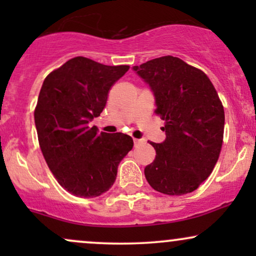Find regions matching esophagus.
I'll return each mask as SVG.
<instances>
[{
  "label": "esophagus",
  "instance_id": "34e87169",
  "mask_svg": "<svg viewBox=\"0 0 256 256\" xmlns=\"http://www.w3.org/2000/svg\"><path fill=\"white\" fill-rule=\"evenodd\" d=\"M134 146H140V143L143 142L142 140H137V138H134Z\"/></svg>",
  "mask_w": 256,
  "mask_h": 256
}]
</instances>
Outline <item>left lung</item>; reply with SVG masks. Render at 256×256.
I'll return each instance as SVG.
<instances>
[{
    "instance_id": "8db88e82",
    "label": "left lung",
    "mask_w": 256,
    "mask_h": 256,
    "mask_svg": "<svg viewBox=\"0 0 256 256\" xmlns=\"http://www.w3.org/2000/svg\"><path fill=\"white\" fill-rule=\"evenodd\" d=\"M152 88L166 140L150 142L156 156L144 174L166 195L192 192L213 171L224 138L225 113L207 74L182 58L161 56L134 66Z\"/></svg>"
}]
</instances>
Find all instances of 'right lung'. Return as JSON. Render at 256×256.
<instances>
[{"label":"right lung","instance_id":"right-lung-1","mask_svg":"<svg viewBox=\"0 0 256 256\" xmlns=\"http://www.w3.org/2000/svg\"><path fill=\"white\" fill-rule=\"evenodd\" d=\"M128 68L77 56L44 79L34 108L38 142L58 183L72 195L96 198L110 190L119 162L134 146L128 134H98L89 126Z\"/></svg>","mask_w":256,"mask_h":256}]
</instances>
